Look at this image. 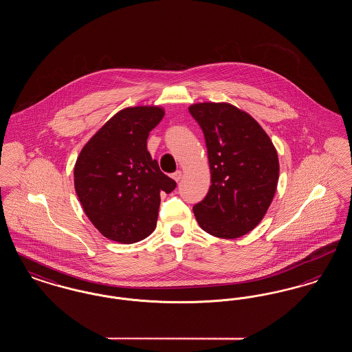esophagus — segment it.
Here are the masks:
<instances>
[{
  "instance_id": "34e87169",
  "label": "esophagus",
  "mask_w": 352,
  "mask_h": 352,
  "mask_svg": "<svg viewBox=\"0 0 352 352\" xmlns=\"http://www.w3.org/2000/svg\"><path fill=\"white\" fill-rule=\"evenodd\" d=\"M171 177H173V179H174L175 182H179V181H181V178H182V171H181V170H178V171L173 173V174H171Z\"/></svg>"
}]
</instances>
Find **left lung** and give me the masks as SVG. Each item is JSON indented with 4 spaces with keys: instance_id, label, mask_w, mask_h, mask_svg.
I'll return each mask as SVG.
<instances>
[{
    "instance_id": "1",
    "label": "left lung",
    "mask_w": 352,
    "mask_h": 352,
    "mask_svg": "<svg viewBox=\"0 0 352 352\" xmlns=\"http://www.w3.org/2000/svg\"><path fill=\"white\" fill-rule=\"evenodd\" d=\"M204 134L211 186L192 210L207 234L236 239L264 218L278 182V157L268 134L228 102L188 108Z\"/></svg>"
}]
</instances>
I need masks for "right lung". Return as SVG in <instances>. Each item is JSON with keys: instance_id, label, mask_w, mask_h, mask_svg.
I'll return each mask as SVG.
<instances>
[{"instance_id": "obj_1", "label": "right lung", "mask_w": 352, "mask_h": 352, "mask_svg": "<svg viewBox=\"0 0 352 352\" xmlns=\"http://www.w3.org/2000/svg\"><path fill=\"white\" fill-rule=\"evenodd\" d=\"M164 116L160 107L125 108L101 126L76 160L78 198L107 239L132 244L148 237L157 226L160 194H170L177 186L146 145Z\"/></svg>"}]
</instances>
